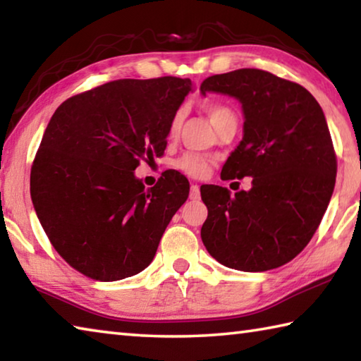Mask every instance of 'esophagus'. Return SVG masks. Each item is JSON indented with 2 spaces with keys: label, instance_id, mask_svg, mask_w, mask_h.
<instances>
[{
  "label": "esophagus",
  "instance_id": "obj_1",
  "mask_svg": "<svg viewBox=\"0 0 361 361\" xmlns=\"http://www.w3.org/2000/svg\"><path fill=\"white\" fill-rule=\"evenodd\" d=\"M189 197H191L192 200L200 197V191H199L197 185H191V192H189Z\"/></svg>",
  "mask_w": 361,
  "mask_h": 361
}]
</instances>
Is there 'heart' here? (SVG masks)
Segmentation results:
<instances>
[{
	"instance_id": "heart-1",
	"label": "heart",
	"mask_w": 361,
	"mask_h": 361,
	"mask_svg": "<svg viewBox=\"0 0 361 361\" xmlns=\"http://www.w3.org/2000/svg\"><path fill=\"white\" fill-rule=\"evenodd\" d=\"M207 113H209L210 119L213 122V126H218L221 122L223 118H226L228 114H232L231 108L221 105V103H210L207 105ZM181 126V113H176L173 116L172 122H170V133H176ZM212 166V159L202 156V154H195V152H188V154L181 156L178 161L175 162V167L180 170L181 173H185L191 178H204V176L209 173Z\"/></svg>"
}]
</instances>
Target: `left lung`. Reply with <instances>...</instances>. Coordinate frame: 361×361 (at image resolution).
I'll return each instance as SVG.
<instances>
[{
	"mask_svg": "<svg viewBox=\"0 0 361 361\" xmlns=\"http://www.w3.org/2000/svg\"><path fill=\"white\" fill-rule=\"evenodd\" d=\"M200 90L242 103L243 138L221 180L252 176V189L234 195L200 186L207 252L237 271L283 266L314 237L334 189L338 161L325 114L302 85L258 68L209 76Z\"/></svg>",
	"mask_w": 361,
	"mask_h": 361,
	"instance_id": "left-lung-1",
	"label": "left lung"
}]
</instances>
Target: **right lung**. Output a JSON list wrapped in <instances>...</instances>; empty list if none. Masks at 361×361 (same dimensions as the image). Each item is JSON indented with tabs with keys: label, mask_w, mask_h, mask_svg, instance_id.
Wrapping results in <instances>:
<instances>
[{
	"label": "right lung",
	"mask_w": 361,
	"mask_h": 361,
	"mask_svg": "<svg viewBox=\"0 0 361 361\" xmlns=\"http://www.w3.org/2000/svg\"><path fill=\"white\" fill-rule=\"evenodd\" d=\"M191 79H118L73 95L49 121L30 191L52 247L82 276L114 282L156 255L189 181L166 170L152 188L135 178L167 146L170 122Z\"/></svg>",
	"instance_id": "obj_1"
}]
</instances>
